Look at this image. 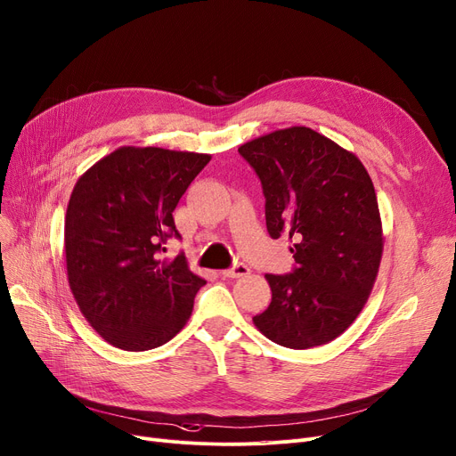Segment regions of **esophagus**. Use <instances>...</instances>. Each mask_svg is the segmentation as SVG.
<instances>
[{"label":"esophagus","instance_id":"1","mask_svg":"<svg viewBox=\"0 0 456 456\" xmlns=\"http://www.w3.org/2000/svg\"><path fill=\"white\" fill-rule=\"evenodd\" d=\"M248 273H249V268L246 265H242V263H236L231 268L222 270L224 277H242V275H248Z\"/></svg>","mask_w":456,"mask_h":456}]
</instances>
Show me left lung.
I'll return each instance as SVG.
<instances>
[{
	"mask_svg": "<svg viewBox=\"0 0 456 456\" xmlns=\"http://www.w3.org/2000/svg\"><path fill=\"white\" fill-rule=\"evenodd\" d=\"M239 152L261 181L270 236L294 240V266L266 275L272 302L253 322L287 348L326 345L360 314L380 266L370 176L352 152L305 126L256 137Z\"/></svg>",
	"mask_w": 456,
	"mask_h": 456,
	"instance_id": "obj_1",
	"label": "left lung"
}]
</instances>
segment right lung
Returning <instances> with one entry per match:
<instances>
[{
  "mask_svg": "<svg viewBox=\"0 0 456 456\" xmlns=\"http://www.w3.org/2000/svg\"><path fill=\"white\" fill-rule=\"evenodd\" d=\"M208 154L123 147L76 183L65 217L67 275L89 324L117 348L162 346L183 330L205 280L190 272L173 210Z\"/></svg>",
  "mask_w": 456,
  "mask_h": 456,
  "instance_id": "add662e5",
  "label": "right lung"
}]
</instances>
